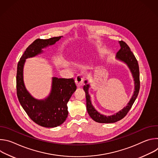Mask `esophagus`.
Returning a JSON list of instances; mask_svg holds the SVG:
<instances>
[{
	"instance_id": "34e87169",
	"label": "esophagus",
	"mask_w": 158,
	"mask_h": 158,
	"mask_svg": "<svg viewBox=\"0 0 158 158\" xmlns=\"http://www.w3.org/2000/svg\"><path fill=\"white\" fill-rule=\"evenodd\" d=\"M75 82L77 87H80L82 86L83 83V77L81 75H78L75 79Z\"/></svg>"
}]
</instances>
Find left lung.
<instances>
[{
	"instance_id": "8db88e82",
	"label": "left lung",
	"mask_w": 158,
	"mask_h": 158,
	"mask_svg": "<svg viewBox=\"0 0 158 158\" xmlns=\"http://www.w3.org/2000/svg\"><path fill=\"white\" fill-rule=\"evenodd\" d=\"M121 49L116 54L115 59L120 61L127 65L129 69L131 75L134 80V92L129 100L127 103L126 106L124 107L121 110L116 112V113L112 115L107 116L98 111L92 104L91 96L89 95V90L91 87V84L88 81L84 82L85 85H84V91L85 93L86 98V107L89 115L94 121L99 123H114L120 121L126 116L127 112L131 108L135 100L136 99L140 87L139 82V71L138 61L135 57L133 53L131 51L129 46L123 41H119Z\"/></svg>"
}]
</instances>
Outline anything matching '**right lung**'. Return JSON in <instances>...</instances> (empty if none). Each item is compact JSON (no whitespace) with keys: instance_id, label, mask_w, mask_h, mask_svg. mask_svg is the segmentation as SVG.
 <instances>
[{"instance_id":"1","label":"right lung","mask_w":158,"mask_h":158,"mask_svg":"<svg viewBox=\"0 0 158 158\" xmlns=\"http://www.w3.org/2000/svg\"><path fill=\"white\" fill-rule=\"evenodd\" d=\"M62 37L36 39L26 49L17 65V94L19 102L29 118L44 127H57L66 120L68 116L67 104L76 90V85L73 79L52 77L49 95L44 99H36L27 91L25 85L24 67L27 59L42 54L43 49L53 46Z\"/></svg>"}]
</instances>
